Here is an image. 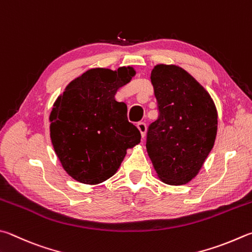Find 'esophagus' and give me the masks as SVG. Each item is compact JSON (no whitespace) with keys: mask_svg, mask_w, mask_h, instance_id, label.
Segmentation results:
<instances>
[{"mask_svg":"<svg viewBox=\"0 0 252 252\" xmlns=\"http://www.w3.org/2000/svg\"><path fill=\"white\" fill-rule=\"evenodd\" d=\"M138 129L140 131L142 139H144L145 138V133H146V125H145V123L144 122H139L138 123Z\"/></svg>","mask_w":252,"mask_h":252,"instance_id":"obj_1","label":"esophagus"}]
</instances>
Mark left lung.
I'll return each mask as SVG.
<instances>
[{
	"label": "left lung",
	"instance_id": "8db88e82",
	"mask_svg": "<svg viewBox=\"0 0 252 252\" xmlns=\"http://www.w3.org/2000/svg\"><path fill=\"white\" fill-rule=\"evenodd\" d=\"M151 82L159 116L149 127L148 155L163 183L187 184L199 173L214 148L216 106L208 91L180 66H154Z\"/></svg>",
	"mask_w": 252,
	"mask_h": 252
}]
</instances>
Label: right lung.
<instances>
[{"label":"right lung","mask_w":252,"mask_h":252,"mask_svg":"<svg viewBox=\"0 0 252 252\" xmlns=\"http://www.w3.org/2000/svg\"><path fill=\"white\" fill-rule=\"evenodd\" d=\"M135 76L133 67L93 68L67 85L49 114L50 140L63 170L82 184L98 185L113 176L127 149L141 134L127 121L117 91Z\"/></svg>","instance_id":"1"}]
</instances>
